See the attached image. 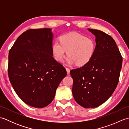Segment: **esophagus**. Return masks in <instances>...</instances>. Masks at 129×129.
<instances>
[{
	"instance_id": "1",
	"label": "esophagus",
	"mask_w": 129,
	"mask_h": 129,
	"mask_svg": "<svg viewBox=\"0 0 129 129\" xmlns=\"http://www.w3.org/2000/svg\"><path fill=\"white\" fill-rule=\"evenodd\" d=\"M66 70H67V72L68 73V74H69L70 73V69L68 68H66Z\"/></svg>"
}]
</instances>
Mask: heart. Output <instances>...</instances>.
Instances as JSON below:
<instances>
[{"mask_svg":"<svg viewBox=\"0 0 129 129\" xmlns=\"http://www.w3.org/2000/svg\"><path fill=\"white\" fill-rule=\"evenodd\" d=\"M60 43L54 42L51 46L53 56L61 62L67 54L69 64L82 67L91 61L96 51V43L92 38L76 32L64 34L59 37Z\"/></svg>","mask_w":129,"mask_h":129,"instance_id":"1","label":"heart"}]
</instances>
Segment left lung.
<instances>
[{
	"instance_id": "8db88e82",
	"label": "left lung",
	"mask_w": 129,
	"mask_h": 129,
	"mask_svg": "<svg viewBox=\"0 0 129 129\" xmlns=\"http://www.w3.org/2000/svg\"><path fill=\"white\" fill-rule=\"evenodd\" d=\"M88 30L96 37L94 56L88 64L70 73L76 102L85 108H94L105 103L115 90L122 58L111 36L99 30Z\"/></svg>"
}]
</instances>
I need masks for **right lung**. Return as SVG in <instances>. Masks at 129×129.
Here are the masks:
<instances>
[{
	"label": "right lung",
	"instance_id": "obj_1",
	"mask_svg": "<svg viewBox=\"0 0 129 129\" xmlns=\"http://www.w3.org/2000/svg\"><path fill=\"white\" fill-rule=\"evenodd\" d=\"M53 35L49 28L29 29L19 36L9 53L8 72L16 94L37 108L48 106L67 73L54 59Z\"/></svg>",
	"mask_w": 129,
	"mask_h": 129
}]
</instances>
